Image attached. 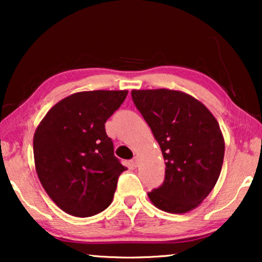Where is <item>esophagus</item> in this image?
<instances>
[{
    "instance_id": "34e87169",
    "label": "esophagus",
    "mask_w": 262,
    "mask_h": 262,
    "mask_svg": "<svg viewBox=\"0 0 262 262\" xmlns=\"http://www.w3.org/2000/svg\"><path fill=\"white\" fill-rule=\"evenodd\" d=\"M131 163L134 167H137L138 166V157H134V159L131 160Z\"/></svg>"
}]
</instances>
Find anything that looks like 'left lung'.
<instances>
[{"instance_id": "left-lung-1", "label": "left lung", "mask_w": 262, "mask_h": 262, "mask_svg": "<svg viewBox=\"0 0 262 262\" xmlns=\"http://www.w3.org/2000/svg\"><path fill=\"white\" fill-rule=\"evenodd\" d=\"M131 96L166 161L163 184L148 193L150 200L170 213L195 209L212 191L223 164L224 138L216 118L182 92L146 89Z\"/></svg>"}]
</instances>
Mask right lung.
Wrapping results in <instances>:
<instances>
[{"instance_id": "add662e5", "label": "right lung", "mask_w": 262, "mask_h": 262, "mask_svg": "<svg viewBox=\"0 0 262 262\" xmlns=\"http://www.w3.org/2000/svg\"><path fill=\"white\" fill-rule=\"evenodd\" d=\"M127 91L80 92L46 113L33 138L35 170L56 205L76 217H91L111 205L119 175L105 123Z\"/></svg>"}]
</instances>
